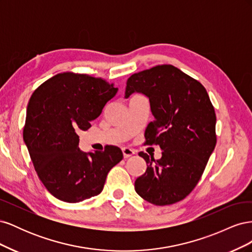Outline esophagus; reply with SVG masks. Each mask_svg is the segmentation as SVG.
<instances>
[{"mask_svg":"<svg viewBox=\"0 0 252 252\" xmlns=\"http://www.w3.org/2000/svg\"><path fill=\"white\" fill-rule=\"evenodd\" d=\"M122 151H123V156H124V158H130L131 156L134 155V150L128 148V147H124L122 148Z\"/></svg>","mask_w":252,"mask_h":252,"instance_id":"1","label":"esophagus"}]
</instances>
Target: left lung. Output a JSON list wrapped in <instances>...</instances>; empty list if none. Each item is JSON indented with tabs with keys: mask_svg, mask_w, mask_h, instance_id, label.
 Returning a JSON list of instances; mask_svg holds the SVG:
<instances>
[{
	"mask_svg": "<svg viewBox=\"0 0 252 252\" xmlns=\"http://www.w3.org/2000/svg\"><path fill=\"white\" fill-rule=\"evenodd\" d=\"M125 98H149L154 122L145 130L147 145H158V159L140 152L147 169L134 189L158 206L177 203L192 191L217 144L215 108L200 82L172 65H158L127 80Z\"/></svg>",
	"mask_w": 252,
	"mask_h": 252,
	"instance_id": "8db88e82",
	"label": "left lung"
}]
</instances>
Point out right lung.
Listing matches in <instances>:
<instances>
[{
  "label": "right lung",
  "instance_id": "obj_1",
  "mask_svg": "<svg viewBox=\"0 0 252 252\" xmlns=\"http://www.w3.org/2000/svg\"><path fill=\"white\" fill-rule=\"evenodd\" d=\"M118 88L86 74L59 73L30 97L23 139L40 180L57 199L79 203L100 194L106 177L123 158L117 146L84 152L79 131L87 130Z\"/></svg>",
  "mask_w": 252,
  "mask_h": 252
}]
</instances>
